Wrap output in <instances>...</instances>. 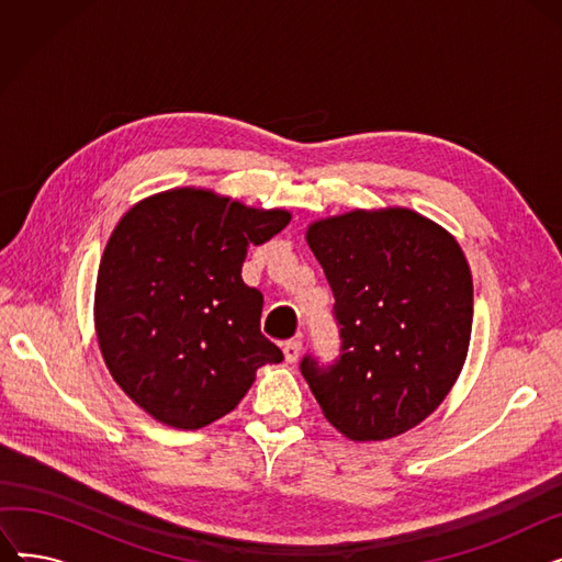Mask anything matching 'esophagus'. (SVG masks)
<instances>
[{"label": "esophagus", "mask_w": 562, "mask_h": 562, "mask_svg": "<svg viewBox=\"0 0 562 562\" xmlns=\"http://www.w3.org/2000/svg\"><path fill=\"white\" fill-rule=\"evenodd\" d=\"M301 348H303V341L301 339H289L284 346H282V352H284V360L289 364L296 362L301 358Z\"/></svg>", "instance_id": "obj_1"}]
</instances>
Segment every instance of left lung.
<instances>
[{
  "instance_id": "8db88e82",
  "label": "left lung",
  "mask_w": 562,
  "mask_h": 562,
  "mask_svg": "<svg viewBox=\"0 0 562 562\" xmlns=\"http://www.w3.org/2000/svg\"><path fill=\"white\" fill-rule=\"evenodd\" d=\"M307 246L335 296L339 360L301 371L341 435L382 441L419 426L464 367L474 282L456 236L405 210H352L314 221Z\"/></svg>"
}]
</instances>
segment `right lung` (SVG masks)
<instances>
[{"label":"right lung","mask_w":562,"mask_h":562,"mask_svg":"<svg viewBox=\"0 0 562 562\" xmlns=\"http://www.w3.org/2000/svg\"><path fill=\"white\" fill-rule=\"evenodd\" d=\"M291 221L212 189L143 198L113 227L95 284L104 364L140 409L180 430L225 417L282 350L259 330L263 299L241 280L250 246Z\"/></svg>","instance_id":"add662e5"}]
</instances>
